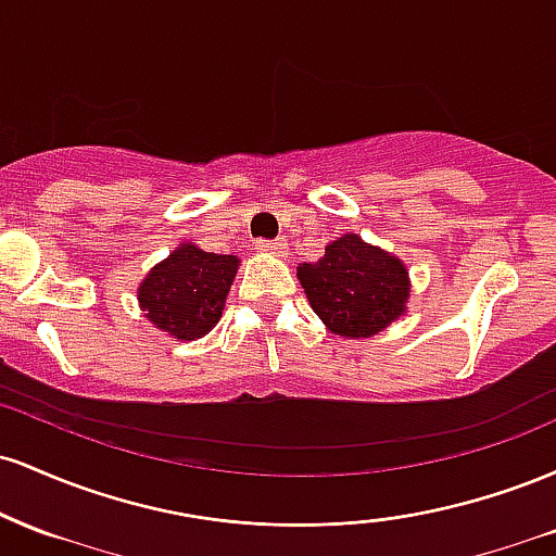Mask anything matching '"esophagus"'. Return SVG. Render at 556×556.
Instances as JSON below:
<instances>
[{"label":"esophagus","mask_w":556,"mask_h":556,"mask_svg":"<svg viewBox=\"0 0 556 556\" xmlns=\"http://www.w3.org/2000/svg\"><path fill=\"white\" fill-rule=\"evenodd\" d=\"M258 251L261 253H271V256H282L287 242L285 240H258Z\"/></svg>","instance_id":"esophagus-1"}]
</instances>
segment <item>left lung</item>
Masks as SVG:
<instances>
[{
  "instance_id": "8db88e82",
  "label": "left lung",
  "mask_w": 556,
  "mask_h": 556,
  "mask_svg": "<svg viewBox=\"0 0 556 556\" xmlns=\"http://www.w3.org/2000/svg\"><path fill=\"white\" fill-rule=\"evenodd\" d=\"M298 279L314 314L342 340H366L407 314V266L355 232L329 242L316 264H300Z\"/></svg>"
}]
</instances>
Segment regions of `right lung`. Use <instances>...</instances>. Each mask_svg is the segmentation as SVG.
Segmentation results:
<instances>
[{
  "instance_id": "obj_1",
  "label": "right lung",
  "mask_w": 556,
  "mask_h": 556,
  "mask_svg": "<svg viewBox=\"0 0 556 556\" xmlns=\"http://www.w3.org/2000/svg\"><path fill=\"white\" fill-rule=\"evenodd\" d=\"M240 258L180 242L138 285L146 321L177 342L206 337L219 324Z\"/></svg>"
}]
</instances>
